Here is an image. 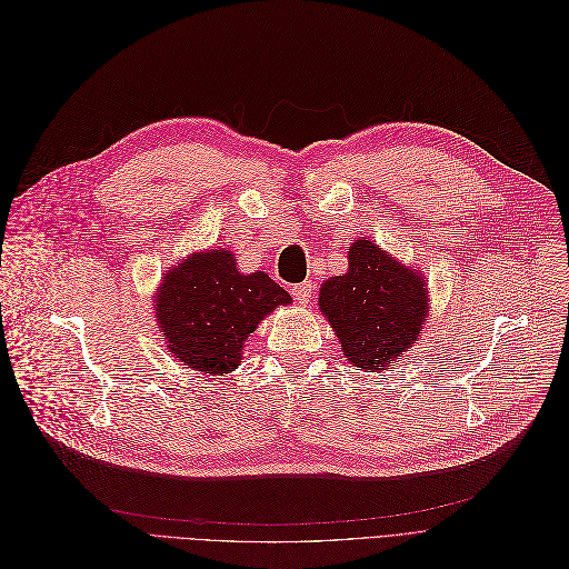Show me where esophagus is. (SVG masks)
I'll list each match as a JSON object with an SVG mask.
<instances>
[{
    "mask_svg": "<svg viewBox=\"0 0 569 569\" xmlns=\"http://www.w3.org/2000/svg\"><path fill=\"white\" fill-rule=\"evenodd\" d=\"M291 293H293L296 301H299L301 306H306V303H310V299L315 296V282H312V280H306V282H301V284H293V287H291Z\"/></svg>",
    "mask_w": 569,
    "mask_h": 569,
    "instance_id": "1",
    "label": "esophagus"
}]
</instances>
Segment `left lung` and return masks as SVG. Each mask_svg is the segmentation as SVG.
<instances>
[{"label":"left lung","mask_w":569,"mask_h":569,"mask_svg":"<svg viewBox=\"0 0 569 569\" xmlns=\"http://www.w3.org/2000/svg\"><path fill=\"white\" fill-rule=\"evenodd\" d=\"M319 310L336 331L345 359L377 372L419 338L428 315L426 280L377 242L357 240L349 248L347 273L321 284Z\"/></svg>","instance_id":"8db88e82"}]
</instances>
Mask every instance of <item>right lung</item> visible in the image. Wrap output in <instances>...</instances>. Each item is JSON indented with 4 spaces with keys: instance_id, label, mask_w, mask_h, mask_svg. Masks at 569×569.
Segmentation results:
<instances>
[{
    "instance_id": "obj_1",
    "label": "right lung",
    "mask_w": 569,
    "mask_h": 569,
    "mask_svg": "<svg viewBox=\"0 0 569 569\" xmlns=\"http://www.w3.org/2000/svg\"><path fill=\"white\" fill-rule=\"evenodd\" d=\"M291 296L263 270L240 273L227 250L194 252L167 270L154 293V317L169 351L184 366L222 375L240 366L259 321Z\"/></svg>"
}]
</instances>
